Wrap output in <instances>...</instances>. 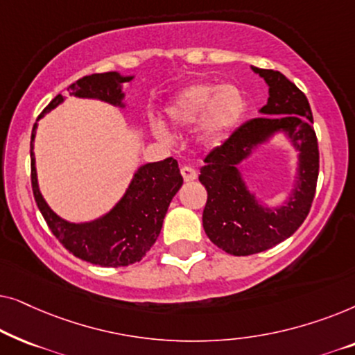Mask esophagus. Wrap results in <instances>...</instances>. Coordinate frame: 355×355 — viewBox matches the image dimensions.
<instances>
[{
    "instance_id": "obj_1",
    "label": "esophagus",
    "mask_w": 355,
    "mask_h": 355,
    "mask_svg": "<svg viewBox=\"0 0 355 355\" xmlns=\"http://www.w3.org/2000/svg\"><path fill=\"white\" fill-rule=\"evenodd\" d=\"M181 174L184 178V181L186 182H191V181H196L197 179V171L191 166H182L181 168Z\"/></svg>"
}]
</instances>
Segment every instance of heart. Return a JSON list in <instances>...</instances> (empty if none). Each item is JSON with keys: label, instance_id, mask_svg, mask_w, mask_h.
<instances>
[{"label": "heart", "instance_id": "obj_1", "mask_svg": "<svg viewBox=\"0 0 355 355\" xmlns=\"http://www.w3.org/2000/svg\"><path fill=\"white\" fill-rule=\"evenodd\" d=\"M245 95L236 85L197 82L182 89L169 101L164 114L171 125L189 129L198 123V135L203 142L216 144L234 128L245 113ZM155 135L166 139L162 124H152Z\"/></svg>", "mask_w": 355, "mask_h": 355}]
</instances>
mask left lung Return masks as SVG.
Instances as JSON below:
<instances>
[{
	"label": "left lung",
	"mask_w": 355,
	"mask_h": 355,
	"mask_svg": "<svg viewBox=\"0 0 355 355\" xmlns=\"http://www.w3.org/2000/svg\"><path fill=\"white\" fill-rule=\"evenodd\" d=\"M268 84L270 98L260 113L245 121L220 147L203 158L200 181L207 189L203 230L208 239L231 255L268 250L293 236L307 218L317 189L320 153L307 96L279 71L252 67ZM278 130L288 132L301 152L300 178L283 209L268 211L256 203L235 166L257 143Z\"/></svg>",
	"instance_id": "left-lung-1"
}]
</instances>
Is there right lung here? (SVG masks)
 Listing matches in <instances>:
<instances>
[{"instance_id": "right-lung-1", "label": "right lung", "mask_w": 355, "mask_h": 355, "mask_svg": "<svg viewBox=\"0 0 355 355\" xmlns=\"http://www.w3.org/2000/svg\"><path fill=\"white\" fill-rule=\"evenodd\" d=\"M130 79L132 77H121L116 72L92 74L71 84L67 87V92L69 95L100 98L108 103L121 105L123 92L119 85ZM62 100L64 96L56 95L38 116V119L46 111L60 105ZM35 129L37 123L33 124L31 139L32 191L38 210L42 211L56 239L77 259L94 265L119 268L142 260L158 239L169 203L182 186V176L179 173L176 159L169 157L163 162L145 164L135 173L125 196L108 215L96 221L76 225L58 216L46 205L38 191L35 158H33Z\"/></svg>"}]
</instances>
